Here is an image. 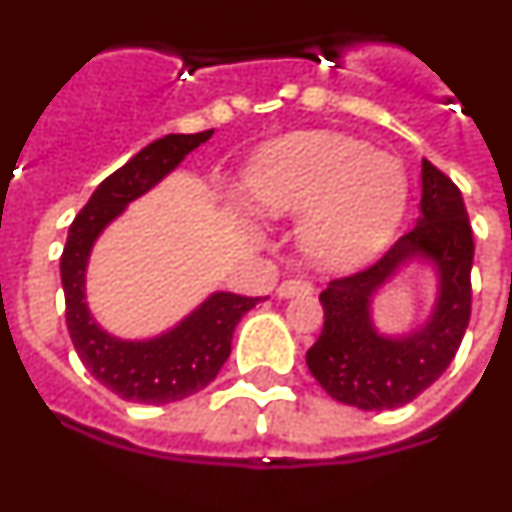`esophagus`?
<instances>
[{"label":"esophagus","instance_id":"34e87169","mask_svg":"<svg viewBox=\"0 0 512 512\" xmlns=\"http://www.w3.org/2000/svg\"><path fill=\"white\" fill-rule=\"evenodd\" d=\"M313 293V285L308 283V280H283V283L278 285V290H275V295L278 298H293V295H308Z\"/></svg>","mask_w":512,"mask_h":512}]
</instances>
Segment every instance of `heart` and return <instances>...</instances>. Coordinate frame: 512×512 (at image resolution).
<instances>
[{
	"instance_id": "obj_1",
	"label": "heart",
	"mask_w": 512,
	"mask_h": 512,
	"mask_svg": "<svg viewBox=\"0 0 512 512\" xmlns=\"http://www.w3.org/2000/svg\"><path fill=\"white\" fill-rule=\"evenodd\" d=\"M245 189L267 217H299L298 245L318 270L343 272L386 250L409 204V171L391 151L333 131L265 143Z\"/></svg>"
}]
</instances>
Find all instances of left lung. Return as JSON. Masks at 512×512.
Returning a JSON list of instances; mask_svg holds the SVG:
<instances>
[{"label":"left lung","mask_w":512,"mask_h":512,"mask_svg":"<svg viewBox=\"0 0 512 512\" xmlns=\"http://www.w3.org/2000/svg\"><path fill=\"white\" fill-rule=\"evenodd\" d=\"M472 255L475 242L460 189L422 159L417 224L376 265L333 280L321 293L326 321L305 353L313 379L331 399L364 412L417 399L452 364L470 323ZM414 261L435 272L433 310L412 332L384 334L373 321V298Z\"/></svg>","instance_id":"left-lung-1"}]
</instances>
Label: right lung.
<instances>
[{
  "mask_svg": "<svg viewBox=\"0 0 512 512\" xmlns=\"http://www.w3.org/2000/svg\"><path fill=\"white\" fill-rule=\"evenodd\" d=\"M212 133H169L148 143L128 164L100 181L93 197L70 224L60 257L70 338L85 369L105 389L126 401L171 404L212 384L232 351L234 328L247 310L260 303V298L217 290L169 331L131 341L105 331L85 300L90 252L105 227L116 222L128 204L164 181L194 148L209 141Z\"/></svg>",
  "mask_w": 512,
  "mask_h": 512,
  "instance_id": "add662e5",
  "label": "right lung"
}]
</instances>
